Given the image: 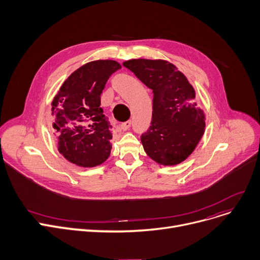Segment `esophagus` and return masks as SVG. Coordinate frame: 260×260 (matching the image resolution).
Segmentation results:
<instances>
[{"mask_svg": "<svg viewBox=\"0 0 260 260\" xmlns=\"http://www.w3.org/2000/svg\"><path fill=\"white\" fill-rule=\"evenodd\" d=\"M131 125H132V122L131 121H126V122H123L122 124L120 125V127H121L122 131H127L131 127Z\"/></svg>", "mask_w": 260, "mask_h": 260, "instance_id": "esophagus-1", "label": "esophagus"}]
</instances>
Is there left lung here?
Masks as SVG:
<instances>
[{
    "label": "left lung",
    "instance_id": "1",
    "mask_svg": "<svg viewBox=\"0 0 260 260\" xmlns=\"http://www.w3.org/2000/svg\"><path fill=\"white\" fill-rule=\"evenodd\" d=\"M123 65L153 90L152 125L141 136L144 152L160 166L179 165L194 152L206 128L193 86L166 60L132 59Z\"/></svg>",
    "mask_w": 260,
    "mask_h": 260
}]
</instances>
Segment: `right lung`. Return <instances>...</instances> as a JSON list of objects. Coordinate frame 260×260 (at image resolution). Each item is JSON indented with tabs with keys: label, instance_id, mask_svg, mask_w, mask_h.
Returning a JSON list of instances; mask_svg holds the SVG:
<instances>
[{
	"label": "right lung",
	"instance_id": "1",
	"mask_svg": "<svg viewBox=\"0 0 260 260\" xmlns=\"http://www.w3.org/2000/svg\"><path fill=\"white\" fill-rule=\"evenodd\" d=\"M114 60H95L79 67L51 101L59 153L81 168L104 163L113 144V126L103 114L101 92L109 76L120 70Z\"/></svg>",
	"mask_w": 260,
	"mask_h": 260
}]
</instances>
